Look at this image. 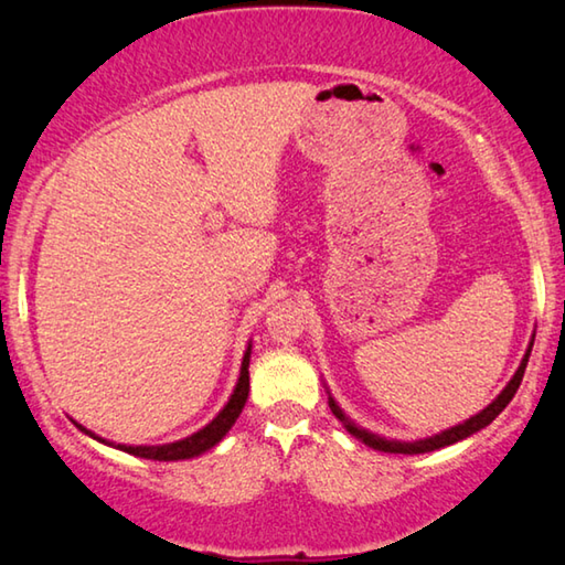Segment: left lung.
Instances as JSON below:
<instances>
[{
  "mask_svg": "<svg viewBox=\"0 0 565 565\" xmlns=\"http://www.w3.org/2000/svg\"><path fill=\"white\" fill-rule=\"evenodd\" d=\"M531 349H533V341L529 343V351H525L521 366H519V371H515V374H513V379L509 381V386H505V388L501 391V394L495 396V398L491 401V404L481 411V414L471 416L468 420H463V424L446 428V431L436 434V436H431V438H420V441H388V438H384V436H376V434L366 431V428L356 426L347 414H343L337 401L331 398V394H329V408H331V414L337 416L343 426H347V431H349L351 436H356L359 441H363V444L371 446V448H376V451H384V454H408V456L436 451V448H444V446H451V444H456V441H463V438H468L471 434L481 431V428L489 426L491 420H493L495 416H499L505 406L511 404V398L515 396V391H519L521 381H523L525 363H529Z\"/></svg>",
  "mask_w": 565,
  "mask_h": 565,
  "instance_id": "1",
  "label": "left lung"
}]
</instances>
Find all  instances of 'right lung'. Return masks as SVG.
<instances>
[{"label":"right lung","instance_id":"right-lung-1","mask_svg":"<svg viewBox=\"0 0 565 565\" xmlns=\"http://www.w3.org/2000/svg\"><path fill=\"white\" fill-rule=\"evenodd\" d=\"M248 359H252V343H248V349L244 353L242 374H238L236 388H234L232 398L226 401V406L218 411L212 424L199 428L196 434L181 438V441L164 444V446H124V444L114 446L109 441H104V438H99L97 434H92L89 428H84L82 424H76V426H79V431H84L92 438H97V441H102V444L119 448V451H127L131 456L151 458V461H184V458H194V456L209 451V448H214L218 441H222V438L228 434V428L234 426V420L238 418V414H242V408H244L246 398H248Z\"/></svg>","mask_w":565,"mask_h":565}]
</instances>
